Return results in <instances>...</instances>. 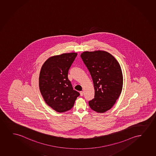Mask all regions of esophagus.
Returning a JSON list of instances; mask_svg holds the SVG:
<instances>
[{
    "label": "esophagus",
    "instance_id": "1",
    "mask_svg": "<svg viewBox=\"0 0 156 156\" xmlns=\"http://www.w3.org/2000/svg\"><path fill=\"white\" fill-rule=\"evenodd\" d=\"M80 96H83V91H80Z\"/></svg>",
    "mask_w": 156,
    "mask_h": 156
}]
</instances>
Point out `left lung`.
<instances>
[{
	"label": "left lung",
	"mask_w": 156,
	"mask_h": 156,
	"mask_svg": "<svg viewBox=\"0 0 156 156\" xmlns=\"http://www.w3.org/2000/svg\"><path fill=\"white\" fill-rule=\"evenodd\" d=\"M81 59L90 73L95 89L93 99L88 102L94 111L104 113L111 109L121 93L123 75L119 63L103 51L83 52Z\"/></svg>",
	"instance_id": "1"
}]
</instances>
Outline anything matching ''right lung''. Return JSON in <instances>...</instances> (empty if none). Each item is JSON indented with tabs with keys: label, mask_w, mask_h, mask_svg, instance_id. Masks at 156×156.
<instances>
[{
	"label": "right lung",
	"mask_w": 156,
	"mask_h": 156,
	"mask_svg": "<svg viewBox=\"0 0 156 156\" xmlns=\"http://www.w3.org/2000/svg\"><path fill=\"white\" fill-rule=\"evenodd\" d=\"M76 53H63L49 58L43 65L39 77V87L45 103L57 112L68 111L80 95L73 89L68 78Z\"/></svg>",
	"instance_id": "obj_1"
}]
</instances>
